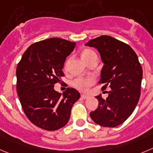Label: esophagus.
<instances>
[{
	"instance_id": "esophagus-1",
	"label": "esophagus",
	"mask_w": 153,
	"mask_h": 153,
	"mask_svg": "<svg viewBox=\"0 0 153 153\" xmlns=\"http://www.w3.org/2000/svg\"><path fill=\"white\" fill-rule=\"evenodd\" d=\"M81 97H82V99H87V98H88V97H89V96L87 95V94H81Z\"/></svg>"
}]
</instances>
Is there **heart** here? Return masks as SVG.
I'll return each mask as SVG.
<instances>
[{"instance_id": "1", "label": "heart", "mask_w": 153, "mask_h": 153, "mask_svg": "<svg viewBox=\"0 0 153 153\" xmlns=\"http://www.w3.org/2000/svg\"><path fill=\"white\" fill-rule=\"evenodd\" d=\"M94 54L95 53L93 51L90 50V49H86L82 53V58L86 62L88 60V59ZM94 83V79L92 76H78V77L75 78L71 82L74 88L81 91H88V88Z\"/></svg>"}]
</instances>
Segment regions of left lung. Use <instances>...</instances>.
Returning a JSON list of instances; mask_svg holds the SVG:
<instances>
[{
    "mask_svg": "<svg viewBox=\"0 0 153 153\" xmlns=\"http://www.w3.org/2000/svg\"><path fill=\"white\" fill-rule=\"evenodd\" d=\"M85 46L99 52L104 63L99 83L102 89L110 86L108 97L96 96L98 107L90 113L91 119L104 127H116L124 123L134 110L140 96L143 70L130 46L110 36L92 39Z\"/></svg>",
    "mask_w": 153,
    "mask_h": 153,
    "instance_id": "1",
    "label": "left lung"
}]
</instances>
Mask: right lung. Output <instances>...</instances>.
<instances>
[{
  "label": "right lung",
  "mask_w": 153,
  "mask_h": 153,
  "mask_svg": "<svg viewBox=\"0 0 153 153\" xmlns=\"http://www.w3.org/2000/svg\"><path fill=\"white\" fill-rule=\"evenodd\" d=\"M75 45L56 37L37 42L27 48L17 65L16 89L22 107L27 119L40 128L56 131L64 127L80 97L74 88H67L63 94L54 89Z\"/></svg>",
  "instance_id": "1"
}]
</instances>
